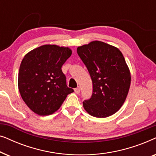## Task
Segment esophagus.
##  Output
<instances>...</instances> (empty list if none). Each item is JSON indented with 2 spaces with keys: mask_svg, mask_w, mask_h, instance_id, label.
I'll return each mask as SVG.
<instances>
[{
  "mask_svg": "<svg viewBox=\"0 0 156 156\" xmlns=\"http://www.w3.org/2000/svg\"><path fill=\"white\" fill-rule=\"evenodd\" d=\"M74 91H75L76 94H80V87H78L77 88H76L74 89Z\"/></svg>",
  "mask_w": 156,
  "mask_h": 156,
  "instance_id": "1",
  "label": "esophagus"
}]
</instances>
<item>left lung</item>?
<instances>
[{
  "label": "left lung",
  "instance_id": "1",
  "mask_svg": "<svg viewBox=\"0 0 156 156\" xmlns=\"http://www.w3.org/2000/svg\"><path fill=\"white\" fill-rule=\"evenodd\" d=\"M76 51L93 84L92 95L83 101L84 108L97 118L112 116L124 103L131 85V73L123 54L116 47L98 40L78 47Z\"/></svg>",
  "mask_w": 156,
  "mask_h": 156
}]
</instances>
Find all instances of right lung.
Segmentation results:
<instances>
[{"mask_svg":"<svg viewBox=\"0 0 156 156\" xmlns=\"http://www.w3.org/2000/svg\"><path fill=\"white\" fill-rule=\"evenodd\" d=\"M72 50L56 44H44L23 57L18 73L21 97L34 113L52 114L60 108L69 94L62 67L71 56Z\"/></svg>","mask_w":156,"mask_h":156,"instance_id":"right-lung-1","label":"right lung"}]
</instances>
